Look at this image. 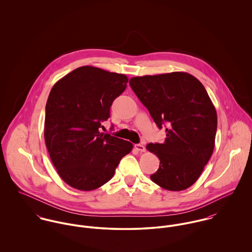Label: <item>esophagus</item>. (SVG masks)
I'll use <instances>...</instances> for the list:
<instances>
[{"mask_svg":"<svg viewBox=\"0 0 252 252\" xmlns=\"http://www.w3.org/2000/svg\"><path fill=\"white\" fill-rule=\"evenodd\" d=\"M135 148H136V150H138L140 152H144L145 151V147H144V145H143V144H135Z\"/></svg>","mask_w":252,"mask_h":252,"instance_id":"34e87169","label":"esophagus"}]
</instances>
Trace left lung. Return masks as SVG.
<instances>
[{
    "label": "left lung",
    "instance_id": "left-lung-1",
    "mask_svg": "<svg viewBox=\"0 0 252 252\" xmlns=\"http://www.w3.org/2000/svg\"><path fill=\"white\" fill-rule=\"evenodd\" d=\"M129 84L148 109L163 144H148L160 160L151 180L164 189H187L201 176L215 148L217 115L204 85L183 72L132 77Z\"/></svg>",
    "mask_w": 252,
    "mask_h": 252
}]
</instances>
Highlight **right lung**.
Masks as SVG:
<instances>
[{
  "mask_svg": "<svg viewBox=\"0 0 252 252\" xmlns=\"http://www.w3.org/2000/svg\"><path fill=\"white\" fill-rule=\"evenodd\" d=\"M127 82L125 74L83 66L58 80L49 93L45 145L60 178L75 189L90 191L107 183L133 148L127 141L99 132Z\"/></svg>",
  "mask_w": 252,
  "mask_h": 252,
  "instance_id": "1",
  "label": "right lung"
}]
</instances>
